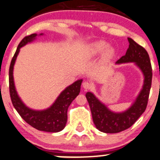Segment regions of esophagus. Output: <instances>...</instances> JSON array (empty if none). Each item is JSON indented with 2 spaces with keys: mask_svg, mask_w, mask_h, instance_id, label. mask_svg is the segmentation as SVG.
<instances>
[{
  "mask_svg": "<svg viewBox=\"0 0 160 160\" xmlns=\"http://www.w3.org/2000/svg\"><path fill=\"white\" fill-rule=\"evenodd\" d=\"M83 89H85L86 90H87V89H89L91 88V84L88 83V82H87V81L83 82Z\"/></svg>",
  "mask_w": 160,
  "mask_h": 160,
  "instance_id": "1",
  "label": "esophagus"
}]
</instances>
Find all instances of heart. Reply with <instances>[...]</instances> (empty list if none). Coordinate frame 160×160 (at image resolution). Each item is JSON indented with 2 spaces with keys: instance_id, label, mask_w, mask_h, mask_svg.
<instances>
[{
  "instance_id": "b5f03b06",
  "label": "heart",
  "mask_w": 160,
  "mask_h": 160,
  "mask_svg": "<svg viewBox=\"0 0 160 160\" xmlns=\"http://www.w3.org/2000/svg\"><path fill=\"white\" fill-rule=\"evenodd\" d=\"M102 52H103L102 54V61L108 62L113 58L115 54V49L111 46L108 47V43L103 40L95 41L89 44L87 48V55L89 58L96 57Z\"/></svg>"
}]
</instances>
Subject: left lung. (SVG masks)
<instances>
[{"label":"left lung","mask_w":160,"mask_h":160,"mask_svg":"<svg viewBox=\"0 0 160 160\" xmlns=\"http://www.w3.org/2000/svg\"><path fill=\"white\" fill-rule=\"evenodd\" d=\"M128 40L129 47L125 55L118 60L116 64L134 63L144 77L143 87L132 105L122 112L110 110L92 92H87L86 93L94 124L102 132L115 134L129 128L144 112L147 106L152 76L150 57L145 48L135 42L132 38H128Z\"/></svg>","instance_id":"left-lung-1"}]
</instances>
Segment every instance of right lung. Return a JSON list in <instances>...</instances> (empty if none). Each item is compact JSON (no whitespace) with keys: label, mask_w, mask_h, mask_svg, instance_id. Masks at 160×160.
Returning <instances> with one entry per match:
<instances>
[{"label":"right lung","mask_w":160,"mask_h":160,"mask_svg":"<svg viewBox=\"0 0 160 160\" xmlns=\"http://www.w3.org/2000/svg\"><path fill=\"white\" fill-rule=\"evenodd\" d=\"M43 33L39 34L42 36ZM36 33L26 36L19 44L14 55L10 63L9 70V88L12 103L15 109L20 114L26 123L38 131L45 132L56 133L62 131L66 125L68 120V109L73 100L80 92V86L83 80H77L71 85L66 87L58 96L53 104L49 108L44 110H34L29 108L21 100L16 89L13 80V66L20 52V48L36 39Z\"/></svg>","instance_id":"add662e5"}]
</instances>
